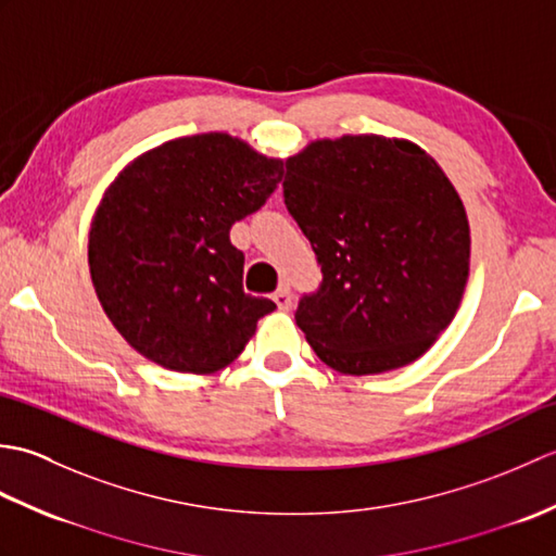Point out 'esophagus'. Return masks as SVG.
Here are the masks:
<instances>
[{"mask_svg":"<svg viewBox=\"0 0 556 556\" xmlns=\"http://www.w3.org/2000/svg\"><path fill=\"white\" fill-rule=\"evenodd\" d=\"M271 301L277 303V308H279V311H289L291 305H293L291 289H289V287H279V289L275 291V296H271Z\"/></svg>","mask_w":556,"mask_h":556,"instance_id":"1","label":"esophagus"}]
</instances>
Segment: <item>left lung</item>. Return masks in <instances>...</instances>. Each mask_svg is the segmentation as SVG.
I'll list each match as a JSON object with an SVG mask.
<instances>
[{
  "mask_svg": "<svg viewBox=\"0 0 556 556\" xmlns=\"http://www.w3.org/2000/svg\"><path fill=\"white\" fill-rule=\"evenodd\" d=\"M281 186L323 267L296 311L317 358L356 377L418 361L470 269L466 207L440 164L404 138H320L287 160Z\"/></svg>",
  "mask_w": 556,
  "mask_h": 556,
  "instance_id": "1",
  "label": "left lung"
}]
</instances>
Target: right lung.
I'll list each match as a JSON object with an SVG mask.
<instances>
[{
	"label": "right lung",
	"instance_id": "obj_1",
	"mask_svg": "<svg viewBox=\"0 0 556 556\" xmlns=\"http://www.w3.org/2000/svg\"><path fill=\"white\" fill-rule=\"evenodd\" d=\"M281 174V160L215 131L167 140L126 164L90 222L88 265L128 346L193 375L239 358L277 305L243 291V253L229 229L265 205Z\"/></svg>",
	"mask_w": 556,
	"mask_h": 556
}]
</instances>
